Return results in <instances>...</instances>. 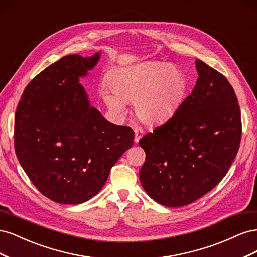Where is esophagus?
<instances>
[{"label":"esophagus","mask_w":257,"mask_h":257,"mask_svg":"<svg viewBox=\"0 0 257 257\" xmlns=\"http://www.w3.org/2000/svg\"><path fill=\"white\" fill-rule=\"evenodd\" d=\"M134 132H135V139H134V141H135V143H138L139 139H141L144 135V130L141 126H136L134 128Z\"/></svg>","instance_id":"1"}]
</instances>
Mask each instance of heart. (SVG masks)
I'll use <instances>...</instances> for the list:
<instances>
[{
    "label": "heart",
    "instance_id": "obj_1",
    "mask_svg": "<svg viewBox=\"0 0 257 257\" xmlns=\"http://www.w3.org/2000/svg\"><path fill=\"white\" fill-rule=\"evenodd\" d=\"M113 94L105 96L112 110L122 112L134 100L137 118L146 124L165 122L180 107L186 79L180 69L163 62H145L115 71L110 78Z\"/></svg>",
    "mask_w": 257,
    "mask_h": 257
}]
</instances>
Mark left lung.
I'll use <instances>...</instances> for the list:
<instances>
[{
  "label": "left lung",
  "mask_w": 257,
  "mask_h": 257,
  "mask_svg": "<svg viewBox=\"0 0 257 257\" xmlns=\"http://www.w3.org/2000/svg\"><path fill=\"white\" fill-rule=\"evenodd\" d=\"M198 79L167 122L139 145L146 161L143 188L166 207H181L204 196L227 174L241 142L238 99L223 74L196 60Z\"/></svg>",
  "instance_id": "obj_1"
}]
</instances>
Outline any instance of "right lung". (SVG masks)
Instances as JSON below:
<instances>
[{"instance_id": "1", "label": "right lung", "mask_w": 257, "mask_h": 257, "mask_svg": "<svg viewBox=\"0 0 257 257\" xmlns=\"http://www.w3.org/2000/svg\"><path fill=\"white\" fill-rule=\"evenodd\" d=\"M69 54L26 87L15 113V151L44 196L76 205L102 190L111 167L134 144V132L105 120L78 82L98 61Z\"/></svg>"}]
</instances>
